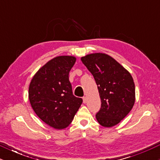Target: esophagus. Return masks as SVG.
Instances as JSON below:
<instances>
[{"label":"esophagus","mask_w":160,"mask_h":160,"mask_svg":"<svg viewBox=\"0 0 160 160\" xmlns=\"http://www.w3.org/2000/svg\"><path fill=\"white\" fill-rule=\"evenodd\" d=\"M86 100H87V99H86V96L82 97V101H83V103L84 104L86 103Z\"/></svg>","instance_id":"34e87169"}]
</instances>
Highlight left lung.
I'll list each match as a JSON object with an SVG mask.
<instances>
[{"instance_id":"obj_1","label":"left lung","mask_w":160,"mask_h":160,"mask_svg":"<svg viewBox=\"0 0 160 160\" xmlns=\"http://www.w3.org/2000/svg\"><path fill=\"white\" fill-rule=\"evenodd\" d=\"M81 61L93 75L102 106L95 115L101 126L110 128L123 120L135 102V82L131 74L105 53H92Z\"/></svg>"}]
</instances>
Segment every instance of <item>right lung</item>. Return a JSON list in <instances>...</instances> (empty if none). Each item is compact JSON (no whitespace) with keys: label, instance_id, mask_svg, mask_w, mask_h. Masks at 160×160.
Listing matches in <instances>:
<instances>
[{"label":"right lung","instance_id":"right-lung-1","mask_svg":"<svg viewBox=\"0 0 160 160\" xmlns=\"http://www.w3.org/2000/svg\"><path fill=\"white\" fill-rule=\"evenodd\" d=\"M76 57L60 56L42 66L34 75L28 88L32 108L42 121L56 129L72 122L82 102L72 93L69 72Z\"/></svg>","mask_w":160,"mask_h":160}]
</instances>
